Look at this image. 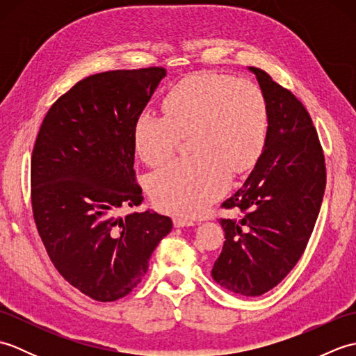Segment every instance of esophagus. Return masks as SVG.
Segmentation results:
<instances>
[{"label": "esophagus", "mask_w": 356, "mask_h": 356, "mask_svg": "<svg viewBox=\"0 0 356 356\" xmlns=\"http://www.w3.org/2000/svg\"><path fill=\"white\" fill-rule=\"evenodd\" d=\"M174 225H176L177 228H182V226H194L195 222L193 218H188V217H176L174 218Z\"/></svg>", "instance_id": "obj_1"}]
</instances>
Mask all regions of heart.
<instances>
[{
	"label": "heart",
	"instance_id": "1",
	"mask_svg": "<svg viewBox=\"0 0 356 356\" xmlns=\"http://www.w3.org/2000/svg\"><path fill=\"white\" fill-rule=\"evenodd\" d=\"M163 111L165 116L147 110L136 119L133 139L142 161L153 166L168 161L182 136L190 133L195 154L149 176L148 193L162 211L200 213L228 190L231 171L254 168L266 148V99L248 79L191 74L170 88Z\"/></svg>",
	"mask_w": 356,
	"mask_h": 356
}]
</instances>
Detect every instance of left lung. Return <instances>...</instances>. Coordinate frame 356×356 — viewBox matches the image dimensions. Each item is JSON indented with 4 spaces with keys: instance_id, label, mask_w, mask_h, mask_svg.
<instances>
[{
    "instance_id": "obj_1",
    "label": "left lung",
    "mask_w": 356,
    "mask_h": 356,
    "mask_svg": "<svg viewBox=\"0 0 356 356\" xmlns=\"http://www.w3.org/2000/svg\"><path fill=\"white\" fill-rule=\"evenodd\" d=\"M268 105L266 148L236 194L222 203V254L211 275L226 289L259 297L289 274L303 255L318 217L326 163L305 105L266 72L249 67Z\"/></svg>"
}]
</instances>
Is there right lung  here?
<instances>
[{
    "label": "right lung",
    "instance_id": "add662e5",
    "mask_svg": "<svg viewBox=\"0 0 356 356\" xmlns=\"http://www.w3.org/2000/svg\"><path fill=\"white\" fill-rule=\"evenodd\" d=\"M163 67L111 70L74 84L45 115L32 153L36 229L51 263L96 301H116L147 274L149 257L172 222L139 207L134 122L165 78Z\"/></svg>",
    "mask_w": 356,
    "mask_h": 356
}]
</instances>
